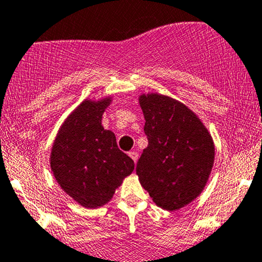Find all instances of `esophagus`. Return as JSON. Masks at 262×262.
<instances>
[{
    "mask_svg": "<svg viewBox=\"0 0 262 262\" xmlns=\"http://www.w3.org/2000/svg\"><path fill=\"white\" fill-rule=\"evenodd\" d=\"M129 157L134 160V163L138 162V158H139V154L137 151H129Z\"/></svg>",
    "mask_w": 262,
    "mask_h": 262,
    "instance_id": "34e87169",
    "label": "esophagus"
}]
</instances>
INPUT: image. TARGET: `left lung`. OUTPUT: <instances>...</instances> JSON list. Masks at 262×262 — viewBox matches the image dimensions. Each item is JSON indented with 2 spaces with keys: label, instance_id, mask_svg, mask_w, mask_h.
I'll use <instances>...</instances> for the list:
<instances>
[{
  "label": "left lung",
  "instance_id": "8db88e82",
  "mask_svg": "<svg viewBox=\"0 0 262 262\" xmlns=\"http://www.w3.org/2000/svg\"><path fill=\"white\" fill-rule=\"evenodd\" d=\"M148 146L137 163L140 184L159 208L188 205L205 188L214 164L211 136L183 103L162 94L139 98Z\"/></svg>",
  "mask_w": 262,
  "mask_h": 262
}]
</instances>
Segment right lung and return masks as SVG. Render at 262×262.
<instances>
[{
    "label": "right lung",
    "mask_w": 262,
    "mask_h": 262,
    "mask_svg": "<svg viewBox=\"0 0 262 262\" xmlns=\"http://www.w3.org/2000/svg\"><path fill=\"white\" fill-rule=\"evenodd\" d=\"M111 98L84 100L64 120L51 153L57 183L88 209L104 205L134 170V162L117 145L113 132L102 126Z\"/></svg>",
    "instance_id": "obj_1"
}]
</instances>
